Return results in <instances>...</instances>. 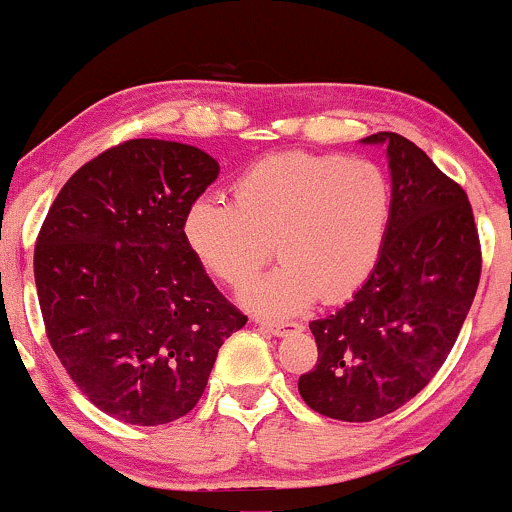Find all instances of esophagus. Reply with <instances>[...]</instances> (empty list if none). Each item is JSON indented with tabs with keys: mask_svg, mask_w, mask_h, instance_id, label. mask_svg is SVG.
<instances>
[{
	"mask_svg": "<svg viewBox=\"0 0 512 512\" xmlns=\"http://www.w3.org/2000/svg\"><path fill=\"white\" fill-rule=\"evenodd\" d=\"M256 324L261 326V329L271 331L273 336H285V333H290V331H300V324H295V321H271V319H256Z\"/></svg>",
	"mask_w": 512,
	"mask_h": 512,
	"instance_id": "esophagus-1",
	"label": "esophagus"
}]
</instances>
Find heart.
<instances>
[{
    "label": "heart",
    "mask_w": 512,
    "mask_h": 512,
    "mask_svg": "<svg viewBox=\"0 0 512 512\" xmlns=\"http://www.w3.org/2000/svg\"><path fill=\"white\" fill-rule=\"evenodd\" d=\"M394 193L387 171L343 154L278 152L258 159L234 183L232 200L200 195L183 234L208 271L244 285L280 256V266L241 290L249 309L290 317L314 297L353 295L380 261Z\"/></svg>",
    "instance_id": "obj_1"
}]
</instances>
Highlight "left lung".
I'll return each instance as SVG.
<instances>
[{
    "label": "left lung",
    "mask_w": 512,
    "mask_h": 512,
    "mask_svg": "<svg viewBox=\"0 0 512 512\" xmlns=\"http://www.w3.org/2000/svg\"><path fill=\"white\" fill-rule=\"evenodd\" d=\"M360 142L387 152L392 225L370 278L341 309L309 324L319 360L297 384L309 409L350 423L387 416L433 380L481 275L479 234L462 186L396 132Z\"/></svg>",
    "instance_id": "8db88e82"
}]
</instances>
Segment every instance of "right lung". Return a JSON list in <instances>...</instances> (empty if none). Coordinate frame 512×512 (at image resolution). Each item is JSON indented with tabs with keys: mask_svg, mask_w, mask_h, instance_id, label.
<instances>
[{
	"mask_svg": "<svg viewBox=\"0 0 512 512\" xmlns=\"http://www.w3.org/2000/svg\"><path fill=\"white\" fill-rule=\"evenodd\" d=\"M217 174L193 145L123 142L62 186L40 227L33 273L50 346L86 399L130 426L186 416L246 324L183 234Z\"/></svg>",
	"mask_w": 512,
	"mask_h": 512,
	"instance_id": "1",
	"label": "right lung"
}]
</instances>
